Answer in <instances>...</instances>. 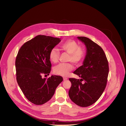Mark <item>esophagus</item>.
Listing matches in <instances>:
<instances>
[{"mask_svg":"<svg viewBox=\"0 0 126 126\" xmlns=\"http://www.w3.org/2000/svg\"><path fill=\"white\" fill-rule=\"evenodd\" d=\"M63 80H66L67 79V78H65V77H63Z\"/></svg>","mask_w":126,"mask_h":126,"instance_id":"34e87169","label":"esophagus"}]
</instances>
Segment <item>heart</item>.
Masks as SVG:
<instances>
[{
    "instance_id": "obj_1",
    "label": "heart",
    "mask_w": 126,
    "mask_h": 126,
    "mask_svg": "<svg viewBox=\"0 0 126 126\" xmlns=\"http://www.w3.org/2000/svg\"><path fill=\"white\" fill-rule=\"evenodd\" d=\"M61 49L69 54L68 61L71 62L75 65L80 63L84 58L85 52L84 49L79 46V44L74 40H66L60 45ZM60 52L56 48H53L49 54V58L50 61L53 63H57L59 58ZM73 68L72 64L69 63H60L54 67V72L55 74L66 76Z\"/></svg>"
}]
</instances>
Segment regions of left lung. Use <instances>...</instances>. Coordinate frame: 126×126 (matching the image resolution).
Returning a JSON list of instances; mask_svg holds the SVG:
<instances>
[{"label": "left lung", "mask_w": 126, "mask_h": 126, "mask_svg": "<svg viewBox=\"0 0 126 126\" xmlns=\"http://www.w3.org/2000/svg\"><path fill=\"white\" fill-rule=\"evenodd\" d=\"M77 38L85 45L86 54L83 65L74 72L80 79H69L72 85L68 94L74 103L86 107L95 103L102 94L106 86L109 69L106 55L99 46L88 38Z\"/></svg>", "instance_id": "obj_1"}]
</instances>
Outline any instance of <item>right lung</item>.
<instances>
[{"label": "right lung", "mask_w": 126, "mask_h": 126, "mask_svg": "<svg viewBox=\"0 0 126 126\" xmlns=\"http://www.w3.org/2000/svg\"><path fill=\"white\" fill-rule=\"evenodd\" d=\"M60 38L39 35L26 42L20 48L16 60V80L26 98L35 105H42L54 95L63 80L61 76L52 75L47 79L51 63L49 54Z\"/></svg>", "instance_id": "1"}]
</instances>
